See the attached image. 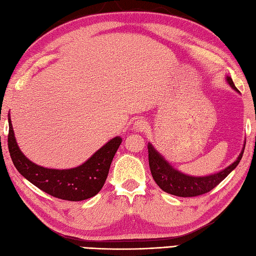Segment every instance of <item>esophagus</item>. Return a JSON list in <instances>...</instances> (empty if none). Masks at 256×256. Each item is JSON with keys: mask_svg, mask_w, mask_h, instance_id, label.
Returning <instances> with one entry per match:
<instances>
[{"mask_svg": "<svg viewBox=\"0 0 256 256\" xmlns=\"http://www.w3.org/2000/svg\"><path fill=\"white\" fill-rule=\"evenodd\" d=\"M145 128H148V122H146L144 118H138L134 122V125H133L134 131L143 132L145 131Z\"/></svg>", "mask_w": 256, "mask_h": 256, "instance_id": "esophagus-1", "label": "esophagus"}]
</instances>
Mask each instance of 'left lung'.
Here are the masks:
<instances>
[{
	"label": "left lung",
	"instance_id": "left-lung-1",
	"mask_svg": "<svg viewBox=\"0 0 256 256\" xmlns=\"http://www.w3.org/2000/svg\"><path fill=\"white\" fill-rule=\"evenodd\" d=\"M226 80L232 88L238 91L231 77H226ZM148 148L150 168L155 182L158 184L160 188L162 190H164L165 192L177 196V197L184 198L197 197V196L209 192L210 190L214 189L216 186H218V184L238 165V162H240L243 156L246 146L243 148L241 154L238 155L236 160L234 162H232L229 167H226V170L220 172L204 177H192L184 175V174L178 172L177 170H175V168L168 164L164 160V157L152 146L150 143H148Z\"/></svg>",
	"mask_w": 256,
	"mask_h": 256
}]
</instances>
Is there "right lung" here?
I'll return each mask as SVG.
<instances>
[{"mask_svg":"<svg viewBox=\"0 0 256 256\" xmlns=\"http://www.w3.org/2000/svg\"><path fill=\"white\" fill-rule=\"evenodd\" d=\"M8 142L14 166L27 180L55 198L81 201L94 197L103 187L122 138L120 136L112 138L84 164L72 170H50L27 160L16 143L10 118Z\"/></svg>","mask_w":256,"mask_h":256,"instance_id":"right-lung-1","label":"right lung"}]
</instances>
